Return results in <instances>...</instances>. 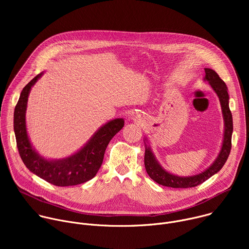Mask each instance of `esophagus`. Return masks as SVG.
I'll list each match as a JSON object with an SVG mask.
<instances>
[{"mask_svg":"<svg viewBox=\"0 0 249 249\" xmlns=\"http://www.w3.org/2000/svg\"><path fill=\"white\" fill-rule=\"evenodd\" d=\"M136 118H137V117H134V119H135V120H136Z\"/></svg>","mask_w":249,"mask_h":249,"instance_id":"obj_1","label":"esophagus"}]
</instances>
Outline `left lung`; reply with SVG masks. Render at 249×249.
<instances>
[{
	"instance_id": "left-lung-1",
	"label": "left lung",
	"mask_w": 249,
	"mask_h": 249,
	"mask_svg": "<svg viewBox=\"0 0 249 249\" xmlns=\"http://www.w3.org/2000/svg\"><path fill=\"white\" fill-rule=\"evenodd\" d=\"M204 81L208 82L213 90L217 93L221 103L222 113L224 118V137L221 151L216 160L213 161V163L203 171L194 175L179 176L167 171L162 167V165L157 160L154 152L152 151V148L147 138H145V167L147 173L149 174L151 178L160 185L172 188L195 187L209 179L210 177H212L217 172H219L230 156L231 149V135L233 126L232 116L229 106L230 96L228 93V88L225 82L219 77V75L215 71L209 68H205Z\"/></svg>"
}]
</instances>
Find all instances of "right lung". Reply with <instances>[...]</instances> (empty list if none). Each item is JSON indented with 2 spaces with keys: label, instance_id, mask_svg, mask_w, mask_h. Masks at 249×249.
I'll return each mask as SVG.
<instances>
[{
  "label": "right lung",
  "instance_id": "obj_1",
  "mask_svg": "<svg viewBox=\"0 0 249 249\" xmlns=\"http://www.w3.org/2000/svg\"><path fill=\"white\" fill-rule=\"evenodd\" d=\"M44 72L33 78L21 90L14 113V130L19 156L35 175L56 186L85 183L96 175L110 140L123 128L124 119L116 118L103 124L76 153L63 159H47L33 147L27 134L25 114L28 95Z\"/></svg>",
  "mask_w": 249,
  "mask_h": 249
}]
</instances>
